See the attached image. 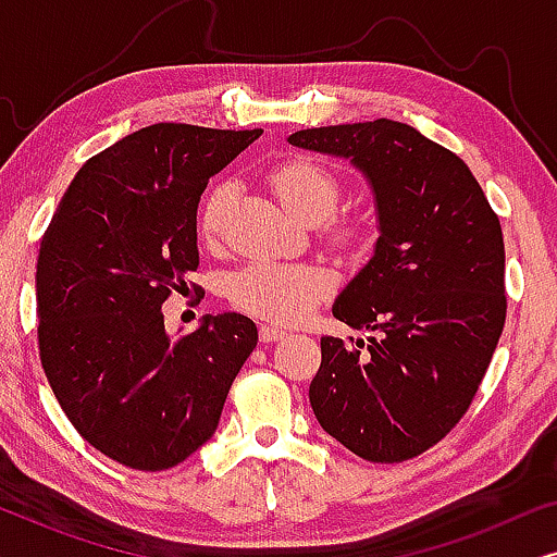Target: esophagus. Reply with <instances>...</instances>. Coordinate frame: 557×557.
<instances>
[{
  "mask_svg": "<svg viewBox=\"0 0 557 557\" xmlns=\"http://www.w3.org/2000/svg\"><path fill=\"white\" fill-rule=\"evenodd\" d=\"M258 337H261V342L263 345H269V342H281L286 337V332L284 330H278V326H269V324H263L261 326V332H258Z\"/></svg>",
  "mask_w": 557,
  "mask_h": 557,
  "instance_id": "1",
  "label": "esophagus"
}]
</instances>
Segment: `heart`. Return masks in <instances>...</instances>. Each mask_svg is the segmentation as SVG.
<instances>
[{
    "label": "heart",
    "instance_id": "obj_1",
    "mask_svg": "<svg viewBox=\"0 0 557 557\" xmlns=\"http://www.w3.org/2000/svg\"><path fill=\"white\" fill-rule=\"evenodd\" d=\"M269 182L288 215L314 225L332 215L339 187L330 172L307 159H288L273 166ZM231 208V187L220 185L205 197L200 210V233L215 240L223 231L225 212ZM362 225L352 218L332 223V238L352 243L360 238ZM330 292V276L324 269L309 263H273L256 261L235 273L231 281V299L248 314L269 319L276 324L301 322Z\"/></svg>",
    "mask_w": 557,
    "mask_h": 557
}]
</instances>
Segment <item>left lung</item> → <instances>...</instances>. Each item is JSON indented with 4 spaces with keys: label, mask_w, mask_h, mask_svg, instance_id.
Instances as JSON below:
<instances>
[{
    "label": "left lung",
    "mask_w": 557,
    "mask_h": 557,
    "mask_svg": "<svg viewBox=\"0 0 557 557\" xmlns=\"http://www.w3.org/2000/svg\"><path fill=\"white\" fill-rule=\"evenodd\" d=\"M299 149L349 159L375 197V253L332 314L368 339L322 337L309 403L368 461L438 444L482 385L507 314L499 218L454 151L400 121L304 128Z\"/></svg>",
    "instance_id": "1"
}]
</instances>
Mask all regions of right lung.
Instances as JSON below:
<instances>
[{
    "label": "right lung",
    "mask_w": 557,
    "mask_h": 557,
    "mask_svg": "<svg viewBox=\"0 0 557 557\" xmlns=\"http://www.w3.org/2000/svg\"><path fill=\"white\" fill-rule=\"evenodd\" d=\"M263 132L154 124L90 157L42 235L37 342L60 408L90 446L139 471L177 467L212 438L253 352L248 317L164 330L162 304L200 265L197 205Z\"/></svg>",
    "instance_id": "add662e5"
}]
</instances>
